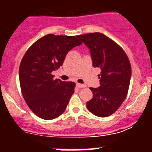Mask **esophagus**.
Segmentation results:
<instances>
[{
    "mask_svg": "<svg viewBox=\"0 0 152 152\" xmlns=\"http://www.w3.org/2000/svg\"><path fill=\"white\" fill-rule=\"evenodd\" d=\"M76 87H77L78 88H84L86 86L84 85V84H79V83H76Z\"/></svg>",
    "mask_w": 152,
    "mask_h": 152,
    "instance_id": "esophagus-1",
    "label": "esophagus"
}]
</instances>
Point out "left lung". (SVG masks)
Returning <instances> with one entry per match:
<instances>
[{"mask_svg": "<svg viewBox=\"0 0 152 152\" xmlns=\"http://www.w3.org/2000/svg\"><path fill=\"white\" fill-rule=\"evenodd\" d=\"M78 38L89 49L94 68L101 69L100 86L89 88L93 97L87 107L95 116L106 117L125 100L131 78L130 61L122 48L103 33H87Z\"/></svg>", "mask_w": 152, "mask_h": 152, "instance_id": "left-lung-1", "label": "left lung"}]
</instances>
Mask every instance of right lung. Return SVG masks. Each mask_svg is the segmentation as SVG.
Wrapping results in <instances>:
<instances>
[{
	"instance_id": "1",
	"label": "right lung",
	"mask_w": 152,
	"mask_h": 152,
	"mask_svg": "<svg viewBox=\"0 0 152 152\" xmlns=\"http://www.w3.org/2000/svg\"><path fill=\"white\" fill-rule=\"evenodd\" d=\"M81 44L78 36L48 34L36 41L22 57L19 70L22 93L38 117L53 119L66 109L76 84L54 80L52 73L63 65L71 49Z\"/></svg>"
}]
</instances>
